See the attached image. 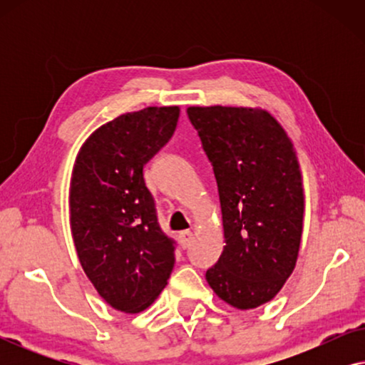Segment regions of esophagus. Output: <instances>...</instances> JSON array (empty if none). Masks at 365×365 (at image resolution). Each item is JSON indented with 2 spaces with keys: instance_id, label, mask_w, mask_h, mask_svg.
Masks as SVG:
<instances>
[{
  "instance_id": "obj_1",
  "label": "esophagus",
  "mask_w": 365,
  "mask_h": 365,
  "mask_svg": "<svg viewBox=\"0 0 365 365\" xmlns=\"http://www.w3.org/2000/svg\"><path fill=\"white\" fill-rule=\"evenodd\" d=\"M192 241V232L191 231H182L179 232V242H181V246L186 249L189 244Z\"/></svg>"
}]
</instances>
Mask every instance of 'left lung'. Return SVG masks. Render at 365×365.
<instances>
[{"label":"left lung","mask_w":365,"mask_h":365,"mask_svg":"<svg viewBox=\"0 0 365 365\" xmlns=\"http://www.w3.org/2000/svg\"><path fill=\"white\" fill-rule=\"evenodd\" d=\"M216 176L224 242L206 279L222 301L254 309L296 267L304 221L297 156L281 124L251 108H187Z\"/></svg>","instance_id":"8db88e82"}]
</instances>
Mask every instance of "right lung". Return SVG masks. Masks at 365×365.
<instances>
[{
  "mask_svg": "<svg viewBox=\"0 0 365 365\" xmlns=\"http://www.w3.org/2000/svg\"><path fill=\"white\" fill-rule=\"evenodd\" d=\"M179 108H144L103 124L79 149L69 221L79 262L104 301L136 314L171 276L176 242L158 222L143 168L174 134Z\"/></svg>",
  "mask_w": 365,
  "mask_h": 365,
  "instance_id": "add662e5",
  "label": "right lung"
}]
</instances>
